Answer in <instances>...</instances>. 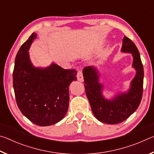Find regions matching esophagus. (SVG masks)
Masks as SVG:
<instances>
[{"mask_svg":"<svg viewBox=\"0 0 154 154\" xmlns=\"http://www.w3.org/2000/svg\"><path fill=\"white\" fill-rule=\"evenodd\" d=\"M77 77V80L79 81V82H83V76L82 70H78Z\"/></svg>","mask_w":154,"mask_h":154,"instance_id":"esophagus-1","label":"esophagus"}]
</instances>
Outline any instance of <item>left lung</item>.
I'll return each mask as SVG.
<instances>
[{"mask_svg": "<svg viewBox=\"0 0 154 154\" xmlns=\"http://www.w3.org/2000/svg\"><path fill=\"white\" fill-rule=\"evenodd\" d=\"M122 51L133 56L132 66L136 75L128 92L119 94L108 100L102 94L103 85L99 82L98 70L94 66L85 67L83 71L85 90L96 118L108 124H116L124 121L137 110L140 103L143 90V66L137 46L126 36L123 38Z\"/></svg>", "mask_w": 154, "mask_h": 154, "instance_id": "left-lung-1", "label": "left lung"}]
</instances>
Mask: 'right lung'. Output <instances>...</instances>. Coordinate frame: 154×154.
Masks as SVG:
<instances>
[{
	"instance_id": "add662e5",
	"label": "right lung",
	"mask_w": 154,
	"mask_h": 154,
	"mask_svg": "<svg viewBox=\"0 0 154 154\" xmlns=\"http://www.w3.org/2000/svg\"><path fill=\"white\" fill-rule=\"evenodd\" d=\"M36 37L33 32L21 46L15 60L13 85L17 105L25 117L40 126L58 123L67 113L69 86L77 80V71L58 64L41 69L31 63L28 54Z\"/></svg>"
}]
</instances>
